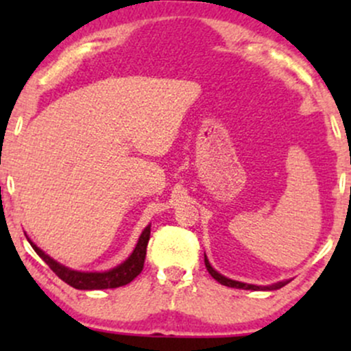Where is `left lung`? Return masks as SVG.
Instances as JSON below:
<instances>
[{"label":"left lung","instance_id":"obj_1","mask_svg":"<svg viewBox=\"0 0 351 351\" xmlns=\"http://www.w3.org/2000/svg\"><path fill=\"white\" fill-rule=\"evenodd\" d=\"M204 265H206L208 272L211 274L213 279H216L219 284L226 285V287H234V289H245V291H277V289L284 287L285 284H289V280H284V282H277V284H272V285H265V287H263V285H252V284H243V282H237V280H231L228 279V277L221 276V274H217L215 269L211 267V264L208 263L206 256H204Z\"/></svg>","mask_w":351,"mask_h":351}]
</instances>
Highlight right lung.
<instances>
[{
    "mask_svg": "<svg viewBox=\"0 0 351 351\" xmlns=\"http://www.w3.org/2000/svg\"><path fill=\"white\" fill-rule=\"evenodd\" d=\"M29 241V239H27ZM150 241V226L145 228V231L140 236L136 247L132 252V256L125 261L123 264L117 265L115 269L107 272H77L71 271V269L64 267L59 263H56L54 259H51L47 254H44L38 245L33 244L29 241V244L33 245V249L38 252V256L51 267V271L59 277L60 280H64L66 284H69L71 287L79 289V291H100V289H115L122 287V285L130 284L132 280L143 271L145 264V256H147V245Z\"/></svg>",
    "mask_w": 351,
    "mask_h": 351,
    "instance_id": "right-lung-1",
    "label": "right lung"
}]
</instances>
